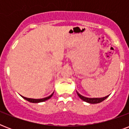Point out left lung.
Returning <instances> with one entry per match:
<instances>
[{
    "label": "left lung",
    "instance_id": "left-lung-1",
    "mask_svg": "<svg viewBox=\"0 0 129 129\" xmlns=\"http://www.w3.org/2000/svg\"><path fill=\"white\" fill-rule=\"evenodd\" d=\"M77 94H78V96L82 100L85 101V102H88V103H90V104H97V103H100V102H102L103 100L106 99V98L109 96V95H108V96H104V97H102V98H87V97H85V96H82V95H81L80 94H79L78 92H77Z\"/></svg>",
    "mask_w": 129,
    "mask_h": 129
}]
</instances>
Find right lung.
<instances>
[{
    "label": "right lung",
    "instance_id": "right-lung-1",
    "mask_svg": "<svg viewBox=\"0 0 129 129\" xmlns=\"http://www.w3.org/2000/svg\"><path fill=\"white\" fill-rule=\"evenodd\" d=\"M53 93L54 92H53L52 94H51L50 96H47V97H46V98H40V99H34V98H26V97H24V96H21L23 97L24 99H25L26 100H27V101H29V102H32V103H39V102H44V101H45V100H47L48 99H49V98L51 97V96H53Z\"/></svg>",
    "mask_w": 129,
    "mask_h": 129
}]
</instances>
